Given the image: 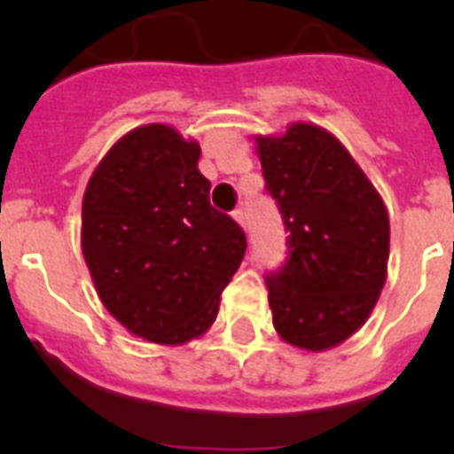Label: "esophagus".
Returning <instances> with one entry per match:
<instances>
[{"label":"esophagus","instance_id":"esophagus-1","mask_svg":"<svg viewBox=\"0 0 454 454\" xmlns=\"http://www.w3.org/2000/svg\"><path fill=\"white\" fill-rule=\"evenodd\" d=\"M233 219L238 221L242 228H247V214H245V209H242V207H240V209H235Z\"/></svg>","mask_w":454,"mask_h":454}]
</instances>
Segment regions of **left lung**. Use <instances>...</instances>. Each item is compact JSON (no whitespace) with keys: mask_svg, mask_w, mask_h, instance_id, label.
Instances as JSON below:
<instances>
[{"mask_svg":"<svg viewBox=\"0 0 454 454\" xmlns=\"http://www.w3.org/2000/svg\"><path fill=\"white\" fill-rule=\"evenodd\" d=\"M254 144L290 231V259L266 280L273 327L294 348L327 351L365 325L387 283V205L317 124L292 122L283 134H256Z\"/></svg>","mask_w":454,"mask_h":454,"instance_id":"obj_1","label":"left lung"}]
</instances>
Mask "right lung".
<instances>
[{"instance_id": "1", "label": "right lung", "mask_w": 454, "mask_h": 454, "mask_svg": "<svg viewBox=\"0 0 454 454\" xmlns=\"http://www.w3.org/2000/svg\"><path fill=\"white\" fill-rule=\"evenodd\" d=\"M200 144L171 124L127 131L82 198V254L96 294L134 337L181 346L202 337L247 240L209 205Z\"/></svg>"}]
</instances>
